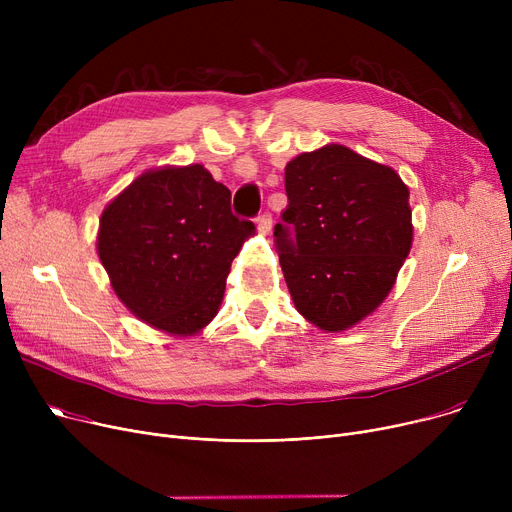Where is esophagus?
Here are the masks:
<instances>
[{
    "label": "esophagus",
    "mask_w": 512,
    "mask_h": 512,
    "mask_svg": "<svg viewBox=\"0 0 512 512\" xmlns=\"http://www.w3.org/2000/svg\"><path fill=\"white\" fill-rule=\"evenodd\" d=\"M257 226H259V230H263V232H267L272 228V213L270 211H261L259 215H257Z\"/></svg>",
    "instance_id": "esophagus-1"
}]
</instances>
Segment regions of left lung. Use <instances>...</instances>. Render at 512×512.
<instances>
[{
  "instance_id": "left-lung-1",
  "label": "left lung",
  "mask_w": 512,
  "mask_h": 512,
  "mask_svg": "<svg viewBox=\"0 0 512 512\" xmlns=\"http://www.w3.org/2000/svg\"><path fill=\"white\" fill-rule=\"evenodd\" d=\"M276 249L297 311L326 332L353 328L388 297L413 224L400 176L344 145L286 164Z\"/></svg>"
}]
</instances>
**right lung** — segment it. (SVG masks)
Segmentation results:
<instances>
[{"instance_id": "right-lung-1", "label": "right lung", "mask_w": 512, "mask_h": 512, "mask_svg": "<svg viewBox=\"0 0 512 512\" xmlns=\"http://www.w3.org/2000/svg\"><path fill=\"white\" fill-rule=\"evenodd\" d=\"M253 224L201 166L141 174L107 205L97 253L118 299L145 324L193 336L218 313L232 259Z\"/></svg>"}]
</instances>
